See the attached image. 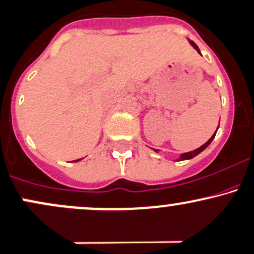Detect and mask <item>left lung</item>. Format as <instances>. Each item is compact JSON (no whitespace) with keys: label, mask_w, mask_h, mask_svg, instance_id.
<instances>
[{"label":"left lung","mask_w":254,"mask_h":254,"mask_svg":"<svg viewBox=\"0 0 254 254\" xmlns=\"http://www.w3.org/2000/svg\"><path fill=\"white\" fill-rule=\"evenodd\" d=\"M190 44H191V46H193L194 47V48L195 49H196L197 50V52H199V48H197V46H196V44H195L194 43V42L193 41H190ZM200 53V52H199ZM217 132V131H216ZM214 136H216V133H214V135H212V137H211L210 138V140H208L207 142H206V143L205 144H202V146L201 147H199V148H197V149H195V150H193V152H188V153H183V154L182 155H181V157H180V159H178V160H187V159H191V158H194L195 157V155H197V154H199V153H201L202 152V150H204L205 148H206V147H207L208 146V144H210L211 143V142H212V140H213V138H214Z\"/></svg>","instance_id":"obj_1"}]
</instances>
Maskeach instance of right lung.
<instances>
[{"instance_id": "obj_1", "label": "right lung", "mask_w": 254, "mask_h": 254, "mask_svg": "<svg viewBox=\"0 0 254 254\" xmlns=\"http://www.w3.org/2000/svg\"><path fill=\"white\" fill-rule=\"evenodd\" d=\"M78 160H79V159H78ZM78 160H74V161H78Z\"/></svg>"}]
</instances>
